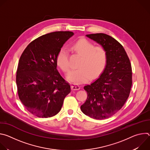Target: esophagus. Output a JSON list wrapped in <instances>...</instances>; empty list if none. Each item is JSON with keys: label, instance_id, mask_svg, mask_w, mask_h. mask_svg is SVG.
<instances>
[{"label": "esophagus", "instance_id": "esophagus-1", "mask_svg": "<svg viewBox=\"0 0 150 150\" xmlns=\"http://www.w3.org/2000/svg\"><path fill=\"white\" fill-rule=\"evenodd\" d=\"M80 88H81V86L75 83H74L73 85H71V88L72 90H78L80 89Z\"/></svg>", "mask_w": 150, "mask_h": 150}]
</instances>
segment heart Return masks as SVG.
I'll return each mask as SVG.
<instances>
[{"instance_id":"b5f03b06","label":"heart","mask_w":150,"mask_h":150,"mask_svg":"<svg viewBox=\"0 0 150 150\" xmlns=\"http://www.w3.org/2000/svg\"><path fill=\"white\" fill-rule=\"evenodd\" d=\"M71 50L81 56L78 68L72 70L68 75V79L75 84L87 82L90 78H96L105 70L108 62V54L102 46H94L89 40L82 38L72 45ZM57 66L65 73L71 68L68 51L65 47H62L56 56Z\"/></svg>"}]
</instances>
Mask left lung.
<instances>
[{
  "mask_svg": "<svg viewBox=\"0 0 150 150\" xmlns=\"http://www.w3.org/2000/svg\"><path fill=\"white\" fill-rule=\"evenodd\" d=\"M87 37L105 49L108 62L100 78L83 87L87 98L81 109L91 118L108 119L121 109L129 97L132 83L131 64L122 45L112 37L103 33Z\"/></svg>",
  "mask_w": 150,
  "mask_h": 150,
  "instance_id": "1",
  "label": "left lung"
}]
</instances>
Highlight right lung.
<instances>
[{"label":"right lung","instance_id":"1","mask_svg":"<svg viewBox=\"0 0 150 150\" xmlns=\"http://www.w3.org/2000/svg\"><path fill=\"white\" fill-rule=\"evenodd\" d=\"M71 31H55L41 35L27 46L21 54L16 82L19 100L26 109L38 117L57 115L70 85L57 71L56 56Z\"/></svg>","mask_w":150,"mask_h":150}]
</instances>
